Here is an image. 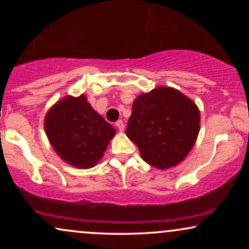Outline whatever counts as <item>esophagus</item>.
<instances>
[{
  "label": "esophagus",
  "instance_id": "34e87169",
  "mask_svg": "<svg viewBox=\"0 0 249 249\" xmlns=\"http://www.w3.org/2000/svg\"><path fill=\"white\" fill-rule=\"evenodd\" d=\"M116 126L118 127V130L122 132V131H124V127H125V126H124V122H123V121H118V122L116 123Z\"/></svg>",
  "mask_w": 249,
  "mask_h": 249
}]
</instances>
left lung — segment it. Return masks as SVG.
I'll list each match as a JSON object with an SVG mask.
<instances>
[{"label":"left lung","mask_w":249,"mask_h":249,"mask_svg":"<svg viewBox=\"0 0 249 249\" xmlns=\"http://www.w3.org/2000/svg\"><path fill=\"white\" fill-rule=\"evenodd\" d=\"M199 124L196 103L176 89L158 87L134 99L126 136L138 146L142 160L165 170L186 158Z\"/></svg>","instance_id":"8db88e82"}]
</instances>
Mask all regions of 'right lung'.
Wrapping results in <instances>:
<instances>
[{
	"label": "right lung",
	"instance_id": "1",
	"mask_svg": "<svg viewBox=\"0 0 249 249\" xmlns=\"http://www.w3.org/2000/svg\"><path fill=\"white\" fill-rule=\"evenodd\" d=\"M44 128L57 154L78 168L95 166L116 133L85 95L67 96L57 102L45 116Z\"/></svg>",
	"mask_w": 249,
	"mask_h": 249
}]
</instances>
